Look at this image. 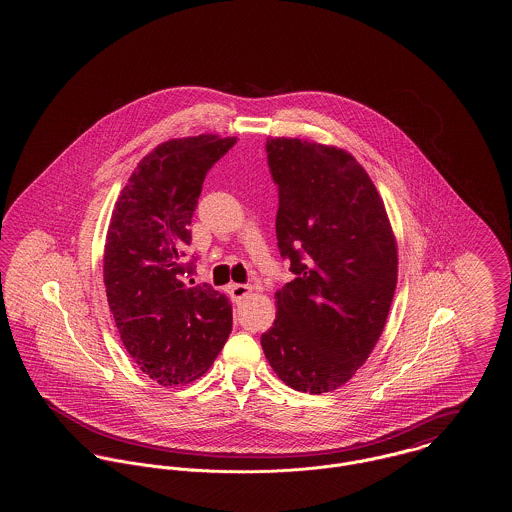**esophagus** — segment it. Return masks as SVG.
Returning a JSON list of instances; mask_svg holds the SVG:
<instances>
[{"label": "esophagus", "mask_w": 512, "mask_h": 512, "mask_svg": "<svg viewBox=\"0 0 512 512\" xmlns=\"http://www.w3.org/2000/svg\"><path fill=\"white\" fill-rule=\"evenodd\" d=\"M230 293H232V297L236 301H242L251 293V286H247V284H234V286H230Z\"/></svg>", "instance_id": "34e87169"}]
</instances>
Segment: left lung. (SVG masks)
Instances as JSON below:
<instances>
[{
	"mask_svg": "<svg viewBox=\"0 0 512 512\" xmlns=\"http://www.w3.org/2000/svg\"><path fill=\"white\" fill-rule=\"evenodd\" d=\"M278 186L276 238L295 274L276 292L261 336L268 363L293 390L345 384L380 338L397 284L386 207L353 155L299 138H268Z\"/></svg>",
	"mask_w": 512,
	"mask_h": 512,
	"instance_id": "obj_1",
	"label": "left lung"
}]
</instances>
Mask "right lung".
I'll use <instances>...</instances> for the list:
<instances>
[{"label":"right lung","mask_w":512,"mask_h":512,"mask_svg":"<svg viewBox=\"0 0 512 512\" xmlns=\"http://www.w3.org/2000/svg\"><path fill=\"white\" fill-rule=\"evenodd\" d=\"M236 138L169 140L138 163L109 222L103 282L122 343L161 386L188 384L213 365L232 332V305L209 284L190 286L192 217L203 180Z\"/></svg>","instance_id":"obj_1"}]
</instances>
